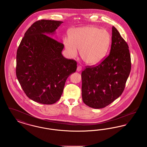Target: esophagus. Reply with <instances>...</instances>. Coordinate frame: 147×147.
Masks as SVG:
<instances>
[{
	"label": "esophagus",
	"instance_id": "34e87169",
	"mask_svg": "<svg viewBox=\"0 0 147 147\" xmlns=\"http://www.w3.org/2000/svg\"><path fill=\"white\" fill-rule=\"evenodd\" d=\"M82 67L80 66V65H78V67H77V70L78 71H81L82 70Z\"/></svg>",
	"mask_w": 147,
	"mask_h": 147
}]
</instances>
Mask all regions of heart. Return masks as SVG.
Returning <instances> with one entry per match:
<instances>
[{
	"mask_svg": "<svg viewBox=\"0 0 147 147\" xmlns=\"http://www.w3.org/2000/svg\"><path fill=\"white\" fill-rule=\"evenodd\" d=\"M63 42L70 57H76L81 49V57L84 61L95 64L104 57L110 43V36L104 29L85 26L71 30L69 37L64 38Z\"/></svg>",
	"mask_w": 147,
	"mask_h": 147,
	"instance_id": "1",
	"label": "heart"
}]
</instances>
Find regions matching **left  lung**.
Masks as SVG:
<instances>
[{
    "mask_svg": "<svg viewBox=\"0 0 147 147\" xmlns=\"http://www.w3.org/2000/svg\"><path fill=\"white\" fill-rule=\"evenodd\" d=\"M109 55L98 65L86 66L82 73V98L94 109L110 105L125 89L131 69L128 46L118 30L112 28Z\"/></svg>",
    "mask_w": 147,
    "mask_h": 147,
    "instance_id": "1",
    "label": "left lung"
}]
</instances>
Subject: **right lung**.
Wrapping results in <instances>:
<instances>
[{"label":"right lung","mask_w":147,"mask_h":147,"mask_svg":"<svg viewBox=\"0 0 147 147\" xmlns=\"http://www.w3.org/2000/svg\"><path fill=\"white\" fill-rule=\"evenodd\" d=\"M63 22L36 21L26 31L17 50L18 81L28 98L42 104L58 101L67 78L77 70V62L62 55L63 43L47 35L54 33Z\"/></svg>","instance_id":"right-lung-1"}]
</instances>
